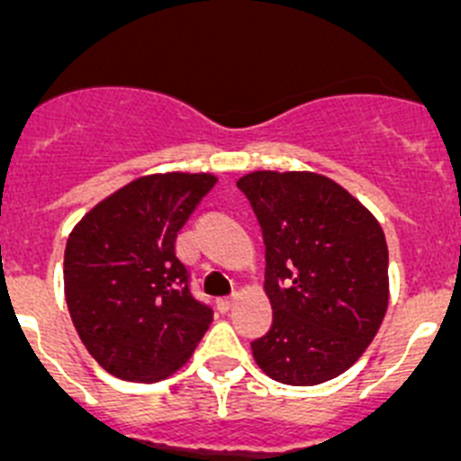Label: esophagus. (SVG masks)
Here are the masks:
<instances>
[{
  "label": "esophagus",
  "mask_w": 461,
  "mask_h": 461,
  "mask_svg": "<svg viewBox=\"0 0 461 461\" xmlns=\"http://www.w3.org/2000/svg\"><path fill=\"white\" fill-rule=\"evenodd\" d=\"M234 301H236L234 296H231V298H218V301H215V305H218V310H221V312H230L231 305H234Z\"/></svg>",
  "instance_id": "esophagus-1"
}]
</instances>
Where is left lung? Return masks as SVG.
<instances>
[{
	"label": "left lung",
	"mask_w": 461,
	"mask_h": 461,
	"mask_svg": "<svg viewBox=\"0 0 461 461\" xmlns=\"http://www.w3.org/2000/svg\"><path fill=\"white\" fill-rule=\"evenodd\" d=\"M267 246L264 292L273 323L250 344L255 363L287 385L347 372L388 310V246L379 221L317 172L257 169L236 181Z\"/></svg>",
	"instance_id": "obj_1"
}]
</instances>
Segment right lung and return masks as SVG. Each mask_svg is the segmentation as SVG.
I'll list each match as a JSON object with an SVG mask.
<instances>
[{
  "label": "right lung",
  "instance_id": "right-lung-1",
  "mask_svg": "<svg viewBox=\"0 0 461 461\" xmlns=\"http://www.w3.org/2000/svg\"><path fill=\"white\" fill-rule=\"evenodd\" d=\"M215 181L206 172L140 176L98 202L66 240L70 319L91 358L117 379H167L213 321L190 294L174 240Z\"/></svg>",
  "mask_w": 461,
  "mask_h": 461
}]
</instances>
